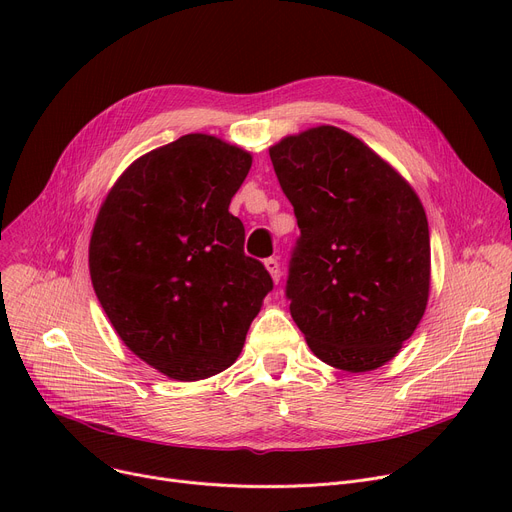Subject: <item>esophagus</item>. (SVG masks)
Masks as SVG:
<instances>
[{"mask_svg":"<svg viewBox=\"0 0 512 512\" xmlns=\"http://www.w3.org/2000/svg\"><path fill=\"white\" fill-rule=\"evenodd\" d=\"M263 265H265V270L270 272L272 280L278 284V282H280V278H282V272H280V263H278V259L270 257V259H265V261H263Z\"/></svg>","mask_w":512,"mask_h":512,"instance_id":"34e87169","label":"esophagus"}]
</instances>
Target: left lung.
Segmentation results:
<instances>
[{"label": "left lung", "mask_w": 512, "mask_h": 512, "mask_svg": "<svg viewBox=\"0 0 512 512\" xmlns=\"http://www.w3.org/2000/svg\"><path fill=\"white\" fill-rule=\"evenodd\" d=\"M270 157L301 228L286 282L294 324L336 369L386 365L429 299V228L417 193L336 126L290 134Z\"/></svg>", "instance_id": "obj_1"}]
</instances>
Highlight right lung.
Masks as SVG:
<instances>
[{
    "label": "right lung",
    "instance_id": "right-lung-1",
    "mask_svg": "<svg viewBox=\"0 0 512 512\" xmlns=\"http://www.w3.org/2000/svg\"><path fill=\"white\" fill-rule=\"evenodd\" d=\"M253 157L184 134L122 172L89 242L97 299L130 351L178 382L228 369L274 282L228 211Z\"/></svg>",
    "mask_w": 512,
    "mask_h": 512
}]
</instances>
